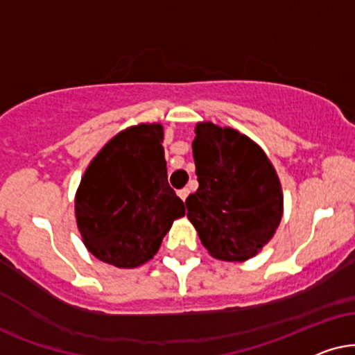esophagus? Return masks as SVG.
<instances>
[{
	"mask_svg": "<svg viewBox=\"0 0 355 355\" xmlns=\"http://www.w3.org/2000/svg\"><path fill=\"white\" fill-rule=\"evenodd\" d=\"M188 195H190V190H188V188H182V190H178V196H180L182 201H185Z\"/></svg>",
	"mask_w": 355,
	"mask_h": 355,
	"instance_id": "1",
	"label": "esophagus"
}]
</instances>
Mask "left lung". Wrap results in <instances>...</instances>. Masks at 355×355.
<instances>
[{
    "label": "left lung",
    "instance_id": "8db88e82",
    "mask_svg": "<svg viewBox=\"0 0 355 355\" xmlns=\"http://www.w3.org/2000/svg\"><path fill=\"white\" fill-rule=\"evenodd\" d=\"M193 159L200 187L187 216L211 257L245 261L272 239L282 217V190L266 154L248 136L198 123Z\"/></svg>",
    "mask_w": 355,
    "mask_h": 355
}]
</instances>
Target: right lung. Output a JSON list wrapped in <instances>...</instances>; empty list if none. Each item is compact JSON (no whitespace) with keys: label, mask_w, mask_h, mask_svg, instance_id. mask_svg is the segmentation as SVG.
<instances>
[{"label":"right lung","mask_w":355,"mask_h":355,"mask_svg":"<svg viewBox=\"0 0 355 355\" xmlns=\"http://www.w3.org/2000/svg\"><path fill=\"white\" fill-rule=\"evenodd\" d=\"M164 128L141 123L118 133L89 165L74 209L83 242L116 268H136L157 253L183 201L167 180Z\"/></svg>","instance_id":"right-lung-1"}]
</instances>
